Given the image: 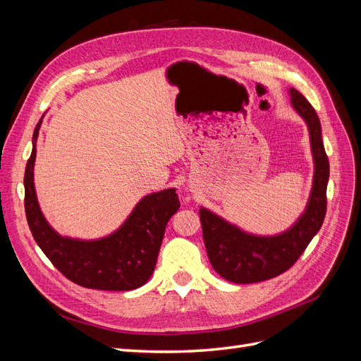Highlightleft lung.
I'll return each instance as SVG.
<instances>
[{
  "instance_id": "1",
  "label": "left lung",
  "mask_w": 361,
  "mask_h": 361,
  "mask_svg": "<svg viewBox=\"0 0 361 361\" xmlns=\"http://www.w3.org/2000/svg\"><path fill=\"white\" fill-rule=\"evenodd\" d=\"M292 105L305 120L310 130L314 158V180L307 209L288 232L262 238L244 233L204 207L199 211L204 247L214 269L223 279L245 285L277 277L300 259L313 236L319 232L326 212V183L330 176L321 122L310 102L290 89Z\"/></svg>"
}]
</instances>
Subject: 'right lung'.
Here are the masks:
<instances>
[{"label":"right lung","instance_id":"right-lung-1","mask_svg":"<svg viewBox=\"0 0 361 361\" xmlns=\"http://www.w3.org/2000/svg\"><path fill=\"white\" fill-rule=\"evenodd\" d=\"M40 122L32 134V152L25 167V215L32 238L61 274L82 288L133 290L155 269L166 226L180 207L176 190L154 192L141 200L118 231L97 241H78L56 233L42 215L32 169Z\"/></svg>","mask_w":361,"mask_h":361}]
</instances>
